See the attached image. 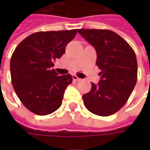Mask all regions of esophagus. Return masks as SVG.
<instances>
[{"instance_id":"esophagus-1","label":"esophagus","mask_w":150,"mask_h":150,"mask_svg":"<svg viewBox=\"0 0 150 150\" xmlns=\"http://www.w3.org/2000/svg\"><path fill=\"white\" fill-rule=\"evenodd\" d=\"M72 79L74 81H80V80H81V79H79V78L78 77V76H76V75H72Z\"/></svg>"}]
</instances>
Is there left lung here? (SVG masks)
<instances>
[{"label": "left lung", "instance_id": "left-lung-1", "mask_svg": "<svg viewBox=\"0 0 150 150\" xmlns=\"http://www.w3.org/2000/svg\"><path fill=\"white\" fill-rule=\"evenodd\" d=\"M96 49V64L101 70L98 85L82 96L85 107L94 114L107 117L117 112L128 101L137 82L136 55L132 47L109 29H78Z\"/></svg>", "mask_w": 150, "mask_h": 150}]
</instances>
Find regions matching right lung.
Instances as JSON below:
<instances>
[{"label":"right lung","instance_id":"right-lung-1","mask_svg":"<svg viewBox=\"0 0 150 150\" xmlns=\"http://www.w3.org/2000/svg\"><path fill=\"white\" fill-rule=\"evenodd\" d=\"M76 33L77 29L37 32L24 39L13 52L10 62L13 88L22 104L34 114L47 115L61 107L72 76H60L52 68Z\"/></svg>","mask_w":150,"mask_h":150}]
</instances>
